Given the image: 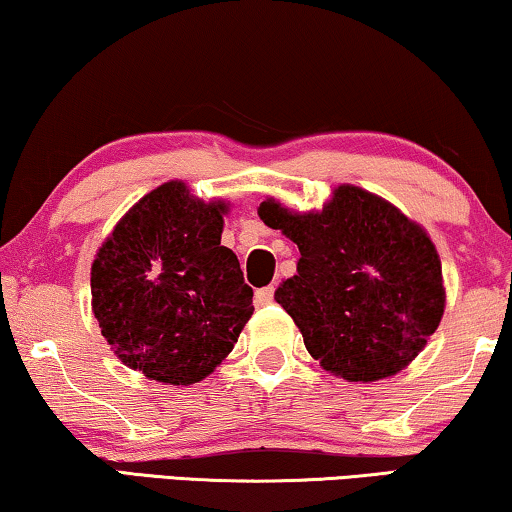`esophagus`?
I'll use <instances>...</instances> for the list:
<instances>
[{"instance_id": "1", "label": "esophagus", "mask_w": 512, "mask_h": 512, "mask_svg": "<svg viewBox=\"0 0 512 512\" xmlns=\"http://www.w3.org/2000/svg\"><path fill=\"white\" fill-rule=\"evenodd\" d=\"M274 298V286H265V288H258L256 291V305L263 307V305H270Z\"/></svg>"}]
</instances>
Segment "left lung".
Segmentation results:
<instances>
[{
	"mask_svg": "<svg viewBox=\"0 0 512 512\" xmlns=\"http://www.w3.org/2000/svg\"><path fill=\"white\" fill-rule=\"evenodd\" d=\"M258 217L298 244V272L274 300L325 372L372 383L416 360L446 309L441 258L425 228L353 184L309 212L265 198Z\"/></svg>",
	"mask_w": 512,
	"mask_h": 512,
	"instance_id": "obj_1",
	"label": "left lung"
}]
</instances>
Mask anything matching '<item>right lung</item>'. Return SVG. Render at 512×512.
Listing matches in <instances>:
<instances>
[{"label":"right lung","instance_id":"add662e5","mask_svg":"<svg viewBox=\"0 0 512 512\" xmlns=\"http://www.w3.org/2000/svg\"><path fill=\"white\" fill-rule=\"evenodd\" d=\"M231 203L187 182L152 189L117 221L92 263V311L124 365L150 381H203L254 314L238 256L221 244Z\"/></svg>","mask_w":512,"mask_h":512}]
</instances>
